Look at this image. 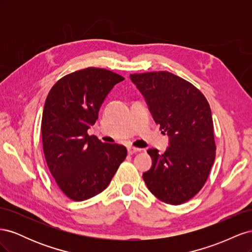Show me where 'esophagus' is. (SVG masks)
Returning <instances> with one entry per match:
<instances>
[{
  "label": "esophagus",
  "instance_id": "34e87169",
  "mask_svg": "<svg viewBox=\"0 0 252 252\" xmlns=\"http://www.w3.org/2000/svg\"><path fill=\"white\" fill-rule=\"evenodd\" d=\"M142 149H140V148H138V147H133V146H129L128 148H127V151H128V154L129 155H134V154H136V152H139V151H141Z\"/></svg>",
  "mask_w": 252,
  "mask_h": 252
}]
</instances>
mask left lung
<instances>
[{"instance_id":"1","label":"left lung","mask_w":252,"mask_h":252,"mask_svg":"<svg viewBox=\"0 0 252 252\" xmlns=\"http://www.w3.org/2000/svg\"><path fill=\"white\" fill-rule=\"evenodd\" d=\"M162 132L169 136L164 154L148 149L151 168L143 173L150 192L180 205L200 191L216 158L210 106L191 83L168 71L130 74Z\"/></svg>"}]
</instances>
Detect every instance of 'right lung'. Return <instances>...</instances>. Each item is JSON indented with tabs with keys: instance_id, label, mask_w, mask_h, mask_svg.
Masks as SVG:
<instances>
[{
	"instance_id": "right-lung-1",
	"label": "right lung",
	"mask_w": 252,
	"mask_h": 252,
	"mask_svg": "<svg viewBox=\"0 0 252 252\" xmlns=\"http://www.w3.org/2000/svg\"><path fill=\"white\" fill-rule=\"evenodd\" d=\"M122 75L88 67L60 79L50 89L42 117L45 159L62 192L85 201L109 185L127 156L126 147L102 143L87 130Z\"/></svg>"
}]
</instances>
